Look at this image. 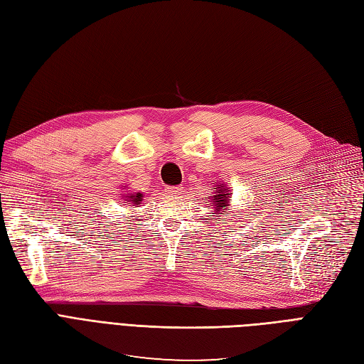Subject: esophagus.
<instances>
[{
    "instance_id": "34e87169",
    "label": "esophagus",
    "mask_w": 364,
    "mask_h": 364,
    "mask_svg": "<svg viewBox=\"0 0 364 364\" xmlns=\"http://www.w3.org/2000/svg\"><path fill=\"white\" fill-rule=\"evenodd\" d=\"M165 191H167L168 194H181L182 193V186H167V188H165Z\"/></svg>"
}]
</instances>
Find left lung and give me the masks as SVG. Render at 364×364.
<instances>
[{"label":"left lung","instance_id":"left-lung-1","mask_svg":"<svg viewBox=\"0 0 364 364\" xmlns=\"http://www.w3.org/2000/svg\"><path fill=\"white\" fill-rule=\"evenodd\" d=\"M228 197H229V196H228V193H225L223 190L220 191V194H215V199H213V200H214V202H215V205H217V211H220V208L226 205Z\"/></svg>","mask_w":364,"mask_h":364}]
</instances>
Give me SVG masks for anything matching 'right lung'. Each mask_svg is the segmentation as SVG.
<instances>
[{
  "instance_id": "add662e5",
  "label": "right lung",
  "mask_w": 364,
  "mask_h": 364,
  "mask_svg": "<svg viewBox=\"0 0 364 364\" xmlns=\"http://www.w3.org/2000/svg\"><path fill=\"white\" fill-rule=\"evenodd\" d=\"M127 198H130L131 200L127 201ZM141 200H142V194H141V193H138V194H130V196L126 197V202H132V203H135V205H139Z\"/></svg>"
}]
</instances>
